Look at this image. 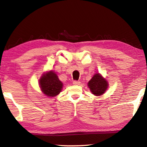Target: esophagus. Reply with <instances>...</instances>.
Instances as JSON below:
<instances>
[{"label":"esophagus","instance_id":"34e87169","mask_svg":"<svg viewBox=\"0 0 147 147\" xmlns=\"http://www.w3.org/2000/svg\"><path fill=\"white\" fill-rule=\"evenodd\" d=\"M80 81H76V80H74V81H73V84H74V85H80Z\"/></svg>","mask_w":147,"mask_h":147}]
</instances>
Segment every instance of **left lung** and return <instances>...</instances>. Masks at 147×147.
Returning a JSON list of instances; mask_svg holds the SVG:
<instances>
[{
  "instance_id": "1",
  "label": "left lung",
  "mask_w": 147,
  "mask_h": 147,
  "mask_svg": "<svg viewBox=\"0 0 147 147\" xmlns=\"http://www.w3.org/2000/svg\"><path fill=\"white\" fill-rule=\"evenodd\" d=\"M108 82L100 73H95L88 83L92 94L100 96L105 93L108 88Z\"/></svg>"
}]
</instances>
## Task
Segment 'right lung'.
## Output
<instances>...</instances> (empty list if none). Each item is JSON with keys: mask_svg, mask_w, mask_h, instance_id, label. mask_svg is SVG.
<instances>
[{"mask_svg": "<svg viewBox=\"0 0 147 147\" xmlns=\"http://www.w3.org/2000/svg\"><path fill=\"white\" fill-rule=\"evenodd\" d=\"M39 85L45 95L48 97H54L61 91L63 84L55 72L49 71L42 74L39 80Z\"/></svg>", "mask_w": 147, "mask_h": 147, "instance_id": "obj_1", "label": "right lung"}]
</instances>
